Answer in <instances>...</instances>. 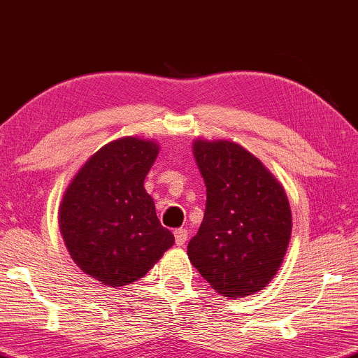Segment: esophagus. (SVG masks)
Segmentation results:
<instances>
[{
	"label": "esophagus",
	"instance_id": "1",
	"mask_svg": "<svg viewBox=\"0 0 358 358\" xmlns=\"http://www.w3.org/2000/svg\"><path fill=\"white\" fill-rule=\"evenodd\" d=\"M175 235V243H177V246H183L186 243V240H188V230L185 229H177L173 231Z\"/></svg>",
	"mask_w": 358,
	"mask_h": 358
}]
</instances>
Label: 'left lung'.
<instances>
[{
	"instance_id": "obj_1",
	"label": "left lung",
	"mask_w": 358,
	"mask_h": 358,
	"mask_svg": "<svg viewBox=\"0 0 358 358\" xmlns=\"http://www.w3.org/2000/svg\"><path fill=\"white\" fill-rule=\"evenodd\" d=\"M193 155L208 199L188 258L217 294L253 295L278 274L289 248L292 210L284 186L230 139H194Z\"/></svg>"
}]
</instances>
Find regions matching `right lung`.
<instances>
[{
    "mask_svg": "<svg viewBox=\"0 0 358 358\" xmlns=\"http://www.w3.org/2000/svg\"><path fill=\"white\" fill-rule=\"evenodd\" d=\"M157 155L152 139H115L90 155L64 191L58 209L64 245L78 268L100 284H133L175 243L144 188Z\"/></svg>",
    "mask_w": 358,
    "mask_h": 358,
    "instance_id": "obj_1",
    "label": "right lung"
}]
</instances>
